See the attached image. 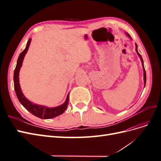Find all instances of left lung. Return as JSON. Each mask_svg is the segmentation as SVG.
Masks as SVG:
<instances>
[{"label": "left lung", "mask_w": 161, "mask_h": 161, "mask_svg": "<svg viewBox=\"0 0 161 161\" xmlns=\"http://www.w3.org/2000/svg\"><path fill=\"white\" fill-rule=\"evenodd\" d=\"M125 34H126V36H128L130 39H131V37H130V36L129 35L128 33H125ZM137 47H138V46H137V44H136V52H137L138 55L139 56L140 60H141V62H142V68H143V70H144V86H145V85H146V81H147V75H146V71H145V69H144V62H143V60H142V56H141V55L140 54V53H138V50H137Z\"/></svg>", "instance_id": "1"}]
</instances>
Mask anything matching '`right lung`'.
<instances>
[{
	"label": "right lung",
	"instance_id": "1",
	"mask_svg": "<svg viewBox=\"0 0 161 161\" xmlns=\"http://www.w3.org/2000/svg\"><path fill=\"white\" fill-rule=\"evenodd\" d=\"M31 40V39L30 38L27 43L25 49L20 53V55H19L18 58L16 68L14 71L13 76L14 91H15V93L17 95L19 101H20V103L22 104V105L33 115L38 117V118H40L41 119H51L56 118V117L62 114L67 109L69 101V94H68L67 98L64 103L58 107H55V108H47L46 106L33 103L32 102L29 101L26 97L24 96L20 88L19 78V70H20V69L22 66L24 57H25L26 53L29 49V47H30Z\"/></svg>",
	"mask_w": 161,
	"mask_h": 161
}]
</instances>
